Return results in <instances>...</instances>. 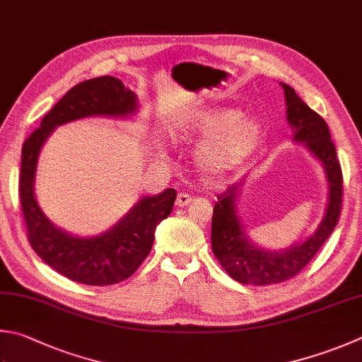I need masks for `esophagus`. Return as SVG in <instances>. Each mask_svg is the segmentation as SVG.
Segmentation results:
<instances>
[{
  "instance_id": "1",
  "label": "esophagus",
  "mask_w": 362,
  "mask_h": 362,
  "mask_svg": "<svg viewBox=\"0 0 362 362\" xmlns=\"http://www.w3.org/2000/svg\"><path fill=\"white\" fill-rule=\"evenodd\" d=\"M192 197H190L189 194H186V192H180L178 194V197H176V206H187V204H190L192 203Z\"/></svg>"
}]
</instances>
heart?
<instances>
[{
	"instance_id": "obj_1",
	"label": "heart",
	"mask_w": 362,
	"mask_h": 362,
	"mask_svg": "<svg viewBox=\"0 0 362 362\" xmlns=\"http://www.w3.org/2000/svg\"><path fill=\"white\" fill-rule=\"evenodd\" d=\"M180 135L208 137L195 148L194 160L203 173L228 172L255 151L263 139V124L254 117H241L235 108H197L180 126Z\"/></svg>"
}]
</instances>
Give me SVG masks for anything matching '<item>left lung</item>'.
<instances>
[{"label":"left lung","mask_w":362,"mask_h":362,"mask_svg":"<svg viewBox=\"0 0 362 362\" xmlns=\"http://www.w3.org/2000/svg\"><path fill=\"white\" fill-rule=\"evenodd\" d=\"M287 102V121L293 140L305 148L322 162L328 180V206L323 221L308 240L293 244L284 250H264L244 233L236 214V197L241 182L217 195L211 222V245L217 260L230 277L245 285H271L295 277L328 240L339 221L342 209V168L326 121L298 96L287 83H281Z\"/></svg>","instance_id":"8db88e82"}]
</instances>
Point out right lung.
<instances>
[{
  "label": "right lung",
  "mask_w": 362,
  "mask_h": 362,
  "mask_svg": "<svg viewBox=\"0 0 362 362\" xmlns=\"http://www.w3.org/2000/svg\"><path fill=\"white\" fill-rule=\"evenodd\" d=\"M137 96L119 78L85 80L71 88L45 115L22 148L18 192L28 241L34 252L59 274L85 285H113L131 277L151 252L156 227L172 213L175 189L143 197L139 203L102 235L80 238L66 233L49 221L34 195L40 148L54 127L88 117L126 118L137 112Z\"/></svg>",
  "instance_id": "obj_1"
}]
</instances>
